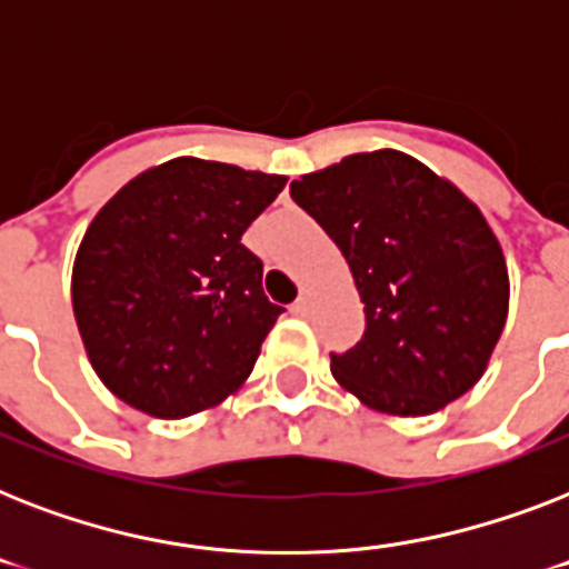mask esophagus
I'll use <instances>...</instances> for the list:
<instances>
[{"label":"esophagus","mask_w":569,"mask_h":569,"mask_svg":"<svg viewBox=\"0 0 569 569\" xmlns=\"http://www.w3.org/2000/svg\"><path fill=\"white\" fill-rule=\"evenodd\" d=\"M289 312H292V316H298V319H307V316H310V298H298V301L292 303V307H289Z\"/></svg>","instance_id":"esophagus-1"}]
</instances>
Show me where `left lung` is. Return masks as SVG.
Returning <instances> with one entry per match:
<instances>
[{"label":"left lung","mask_w":569,"mask_h":569,"mask_svg":"<svg viewBox=\"0 0 569 569\" xmlns=\"http://www.w3.org/2000/svg\"><path fill=\"white\" fill-rule=\"evenodd\" d=\"M346 257L366 330L330 372L369 410L428 416L476 387L508 319V262L485 212L401 150L289 186Z\"/></svg>","instance_id":"left-lung-1"}]
</instances>
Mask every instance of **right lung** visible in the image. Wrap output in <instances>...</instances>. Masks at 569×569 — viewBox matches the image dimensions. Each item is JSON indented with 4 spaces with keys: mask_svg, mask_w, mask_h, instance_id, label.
Wrapping results in <instances>:
<instances>
[{
    "mask_svg": "<svg viewBox=\"0 0 569 569\" xmlns=\"http://www.w3.org/2000/svg\"><path fill=\"white\" fill-rule=\"evenodd\" d=\"M286 186L280 173L177 156L93 214L76 250L73 316L109 392L156 419L236 396L283 307L241 232Z\"/></svg>",
    "mask_w": 569,
    "mask_h": 569,
    "instance_id": "right-lung-1",
    "label": "right lung"
}]
</instances>
